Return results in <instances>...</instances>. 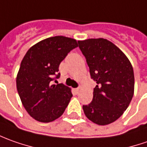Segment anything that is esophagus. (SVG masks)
Returning a JSON list of instances; mask_svg holds the SVG:
<instances>
[{
  "mask_svg": "<svg viewBox=\"0 0 147 147\" xmlns=\"http://www.w3.org/2000/svg\"><path fill=\"white\" fill-rule=\"evenodd\" d=\"M80 88H76V89H74V92L77 94L79 92H80Z\"/></svg>",
  "mask_w": 147,
  "mask_h": 147,
  "instance_id": "1",
  "label": "esophagus"
}]
</instances>
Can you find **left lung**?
<instances>
[{
	"instance_id": "1",
	"label": "left lung",
	"mask_w": 147,
	"mask_h": 147,
	"mask_svg": "<svg viewBox=\"0 0 147 147\" xmlns=\"http://www.w3.org/2000/svg\"><path fill=\"white\" fill-rule=\"evenodd\" d=\"M89 67L91 78L96 81L94 98L84 105L86 117L99 125L115 121L128 108L134 93L132 64L116 45L107 39L79 40Z\"/></svg>"
}]
</instances>
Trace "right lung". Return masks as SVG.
Returning a JSON list of instances; mask_svg holds the SVG:
<instances>
[{
	"label": "right lung",
	"instance_id": "obj_1",
	"mask_svg": "<svg viewBox=\"0 0 147 147\" xmlns=\"http://www.w3.org/2000/svg\"><path fill=\"white\" fill-rule=\"evenodd\" d=\"M78 47L72 38L57 36L45 39L28 50L20 64L16 84L24 108L33 119L49 123L63 114L72 97L71 89L57 83L61 62Z\"/></svg>",
	"mask_w": 147,
	"mask_h": 147
}]
</instances>
